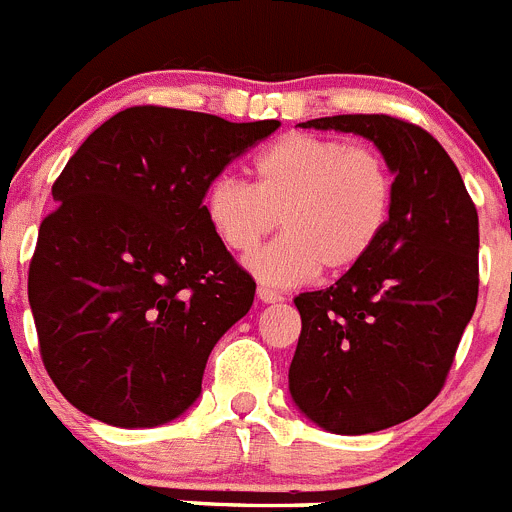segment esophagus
I'll return each mask as SVG.
<instances>
[{"label": "esophagus", "instance_id": "1", "mask_svg": "<svg viewBox=\"0 0 512 512\" xmlns=\"http://www.w3.org/2000/svg\"><path fill=\"white\" fill-rule=\"evenodd\" d=\"M257 298H260L262 303H278V300H283V293L267 288V285H260V288H257Z\"/></svg>", "mask_w": 512, "mask_h": 512}]
</instances>
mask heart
Masks as SVG:
<instances>
[{"instance_id": "obj_1", "label": "heart", "mask_w": 512, "mask_h": 512, "mask_svg": "<svg viewBox=\"0 0 512 512\" xmlns=\"http://www.w3.org/2000/svg\"><path fill=\"white\" fill-rule=\"evenodd\" d=\"M255 184L219 176L207 219L232 252L255 250L278 222L285 234L250 257L257 278L298 285L321 267L343 272L381 240L394 207V171L376 146L288 133L257 154Z\"/></svg>"}]
</instances>
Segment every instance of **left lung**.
I'll use <instances>...</instances> for the list:
<instances>
[{
	"instance_id": "1",
	"label": "left lung",
	"mask_w": 512,
	"mask_h": 512,
	"mask_svg": "<svg viewBox=\"0 0 512 512\" xmlns=\"http://www.w3.org/2000/svg\"><path fill=\"white\" fill-rule=\"evenodd\" d=\"M371 138L394 171L381 240L331 288L300 293L290 394L336 434L407 422L442 391L480 288L477 209L455 161L417 123L351 113L303 123Z\"/></svg>"
}]
</instances>
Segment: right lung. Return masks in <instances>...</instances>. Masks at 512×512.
I'll return each mask as SVG.
<instances>
[{
    "mask_svg": "<svg viewBox=\"0 0 512 512\" xmlns=\"http://www.w3.org/2000/svg\"><path fill=\"white\" fill-rule=\"evenodd\" d=\"M278 121L133 105L95 128L52 184L30 262L40 356L60 394L113 427L194 404L214 343L255 298L204 197Z\"/></svg>",
    "mask_w": 512,
    "mask_h": 512,
    "instance_id": "add662e5",
    "label": "right lung"
}]
</instances>
